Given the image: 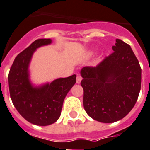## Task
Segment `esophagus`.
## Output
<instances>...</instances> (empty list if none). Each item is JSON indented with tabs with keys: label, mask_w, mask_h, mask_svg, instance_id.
Here are the masks:
<instances>
[{
	"label": "esophagus",
	"mask_w": 150,
	"mask_h": 150,
	"mask_svg": "<svg viewBox=\"0 0 150 150\" xmlns=\"http://www.w3.org/2000/svg\"><path fill=\"white\" fill-rule=\"evenodd\" d=\"M81 80H82L81 76H80V75H77V76H76V83H80L81 82Z\"/></svg>",
	"instance_id": "obj_1"
}]
</instances>
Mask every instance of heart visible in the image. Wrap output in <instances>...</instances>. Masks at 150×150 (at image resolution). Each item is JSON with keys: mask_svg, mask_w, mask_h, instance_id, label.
I'll return each instance as SVG.
<instances>
[{"mask_svg": "<svg viewBox=\"0 0 150 150\" xmlns=\"http://www.w3.org/2000/svg\"><path fill=\"white\" fill-rule=\"evenodd\" d=\"M89 54H90V55H93V51L90 52V53H89Z\"/></svg>", "mask_w": 150, "mask_h": 150, "instance_id": "1", "label": "heart"}]
</instances>
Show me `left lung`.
Returning a JSON list of instances; mask_svg holds the SVG:
<instances>
[{"label":"left lung","mask_w":150,"mask_h":150,"mask_svg":"<svg viewBox=\"0 0 150 150\" xmlns=\"http://www.w3.org/2000/svg\"><path fill=\"white\" fill-rule=\"evenodd\" d=\"M112 50L96 67H84L80 71L84 110L91 118L105 123L126 117L141 88V67L130 46L117 39Z\"/></svg>","instance_id":"left-lung-1"}]
</instances>
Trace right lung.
<instances>
[{"instance_id":"1","label":"right lung","mask_w":150,"mask_h":150,"mask_svg":"<svg viewBox=\"0 0 150 150\" xmlns=\"http://www.w3.org/2000/svg\"><path fill=\"white\" fill-rule=\"evenodd\" d=\"M51 43L50 39L36 40L16 57L8 75L13 106L26 120L38 126H48L60 118L64 99L76 83V76L74 74L56 79L50 83L32 84L29 72L32 56L38 48Z\"/></svg>"}]
</instances>
